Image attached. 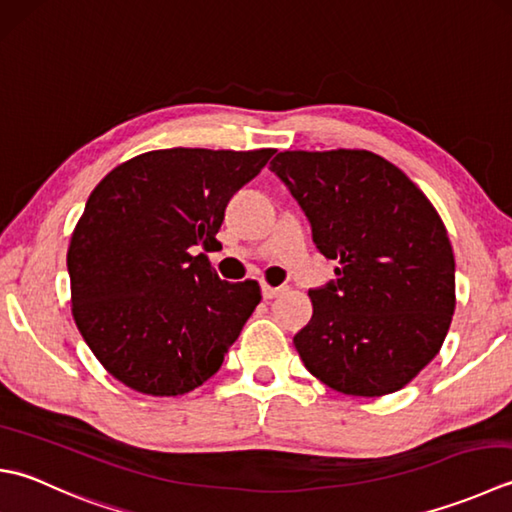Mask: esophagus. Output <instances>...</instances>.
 Here are the masks:
<instances>
[{"mask_svg":"<svg viewBox=\"0 0 512 512\" xmlns=\"http://www.w3.org/2000/svg\"><path fill=\"white\" fill-rule=\"evenodd\" d=\"M282 293H284V286H270V284H264V286H262L264 299H273V297L282 295Z\"/></svg>","mask_w":512,"mask_h":512,"instance_id":"obj_1","label":"esophagus"}]
</instances>
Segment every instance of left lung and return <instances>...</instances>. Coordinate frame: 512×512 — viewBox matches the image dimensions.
I'll use <instances>...</instances> for the list:
<instances>
[{"instance_id":"obj_1","label":"left lung","mask_w":512,"mask_h":512,"mask_svg":"<svg viewBox=\"0 0 512 512\" xmlns=\"http://www.w3.org/2000/svg\"><path fill=\"white\" fill-rule=\"evenodd\" d=\"M270 170L313 226L337 282L310 290L295 335L310 375L337 393L382 397L433 362L455 313V255L413 179L370 150H284Z\"/></svg>"}]
</instances>
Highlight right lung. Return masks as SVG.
<instances>
[{"label":"right lung","instance_id":"obj_1","mask_svg":"<svg viewBox=\"0 0 512 512\" xmlns=\"http://www.w3.org/2000/svg\"><path fill=\"white\" fill-rule=\"evenodd\" d=\"M275 148L150 150L115 166L70 235V310L110 375L137 393L186 395L213 377L262 302L206 254L226 204Z\"/></svg>","mask_w":512,"mask_h":512}]
</instances>
